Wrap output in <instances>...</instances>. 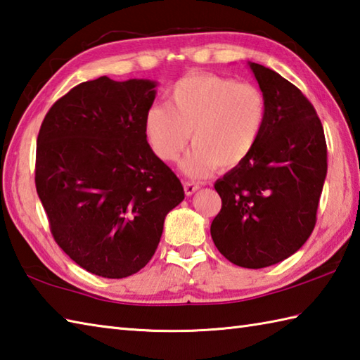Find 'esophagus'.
Masks as SVG:
<instances>
[{
    "mask_svg": "<svg viewBox=\"0 0 360 360\" xmlns=\"http://www.w3.org/2000/svg\"><path fill=\"white\" fill-rule=\"evenodd\" d=\"M198 188H200V184H196V182H184V192L187 196L193 195Z\"/></svg>",
    "mask_w": 360,
    "mask_h": 360,
    "instance_id": "obj_1",
    "label": "esophagus"
}]
</instances>
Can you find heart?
<instances>
[{
  "mask_svg": "<svg viewBox=\"0 0 360 360\" xmlns=\"http://www.w3.org/2000/svg\"><path fill=\"white\" fill-rule=\"evenodd\" d=\"M266 123V101L251 84L217 75H190L174 84L168 105L158 104L145 117V134L154 154L173 162L192 132L193 148L181 168L204 178L215 167L236 168L256 150Z\"/></svg>",
  "mask_w": 360,
  "mask_h": 360,
  "instance_id": "1",
  "label": "heart"
}]
</instances>
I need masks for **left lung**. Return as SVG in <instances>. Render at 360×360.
Masks as SVG:
<instances>
[{
  "mask_svg": "<svg viewBox=\"0 0 360 360\" xmlns=\"http://www.w3.org/2000/svg\"><path fill=\"white\" fill-rule=\"evenodd\" d=\"M266 101L256 150L215 182L221 210L210 224L218 251L243 269H265L311 237L328 172L325 132L314 105L292 82L248 62Z\"/></svg>",
  "mask_w": 360,
  "mask_h": 360,
  "instance_id": "8db88e82",
  "label": "left lung"
}]
</instances>
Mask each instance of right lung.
Here are the masks:
<instances>
[{"label":"right lung","mask_w":360,"mask_h":360,"mask_svg":"<svg viewBox=\"0 0 360 360\" xmlns=\"http://www.w3.org/2000/svg\"><path fill=\"white\" fill-rule=\"evenodd\" d=\"M150 79L82 82L40 126L35 187L54 240L84 270L120 279L142 270L184 188L146 140Z\"/></svg>","instance_id":"1"}]
</instances>
